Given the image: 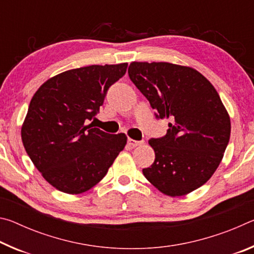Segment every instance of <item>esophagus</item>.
<instances>
[{
	"instance_id": "34e87169",
	"label": "esophagus",
	"mask_w": 254,
	"mask_h": 254,
	"mask_svg": "<svg viewBox=\"0 0 254 254\" xmlns=\"http://www.w3.org/2000/svg\"><path fill=\"white\" fill-rule=\"evenodd\" d=\"M127 144L130 145L131 148H135V147H139V145H141V144H143V141H136V140H133L128 137Z\"/></svg>"
}]
</instances>
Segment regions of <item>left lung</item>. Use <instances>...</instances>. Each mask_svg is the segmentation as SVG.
<instances>
[{"instance_id": "obj_1", "label": "left lung", "mask_w": 254, "mask_h": 254, "mask_svg": "<svg viewBox=\"0 0 254 254\" xmlns=\"http://www.w3.org/2000/svg\"><path fill=\"white\" fill-rule=\"evenodd\" d=\"M128 77L156 110L169 119L167 134L150 139L156 159L144 177L171 197L207 182L222 161L231 134L229 113L208 79L194 68L133 62Z\"/></svg>"}]
</instances>
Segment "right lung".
I'll return each mask as SVG.
<instances>
[{"instance_id":"right-lung-1","label":"right lung","mask_w":254,"mask_h":254,"mask_svg":"<svg viewBox=\"0 0 254 254\" xmlns=\"http://www.w3.org/2000/svg\"><path fill=\"white\" fill-rule=\"evenodd\" d=\"M127 64L92 65L45 81L30 102L21 137L42 177L66 194H81L107 174L127 144L124 133L93 127L109 89Z\"/></svg>"}]
</instances>
